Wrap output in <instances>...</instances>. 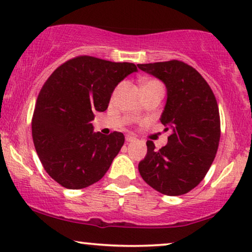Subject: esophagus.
<instances>
[{
  "label": "esophagus",
  "instance_id": "esophagus-1",
  "mask_svg": "<svg viewBox=\"0 0 252 252\" xmlns=\"http://www.w3.org/2000/svg\"><path fill=\"white\" fill-rule=\"evenodd\" d=\"M133 141H135V137L132 135H126V142H133Z\"/></svg>",
  "mask_w": 252,
  "mask_h": 252
}]
</instances>
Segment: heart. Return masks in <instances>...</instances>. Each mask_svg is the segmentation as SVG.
<instances>
[{"label":"heart","mask_w":252,"mask_h":252,"mask_svg":"<svg viewBox=\"0 0 252 252\" xmlns=\"http://www.w3.org/2000/svg\"><path fill=\"white\" fill-rule=\"evenodd\" d=\"M155 82H158V81H156V80H147V81H143L142 85H141V87H144V86H147V85L155 84Z\"/></svg>","instance_id":"obj_1"}]
</instances>
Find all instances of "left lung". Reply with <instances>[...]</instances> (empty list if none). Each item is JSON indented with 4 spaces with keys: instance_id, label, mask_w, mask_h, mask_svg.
Segmentation results:
<instances>
[{
    "instance_id": "8db88e82",
    "label": "left lung",
    "mask_w": 252,
    "mask_h": 252,
    "mask_svg": "<svg viewBox=\"0 0 252 252\" xmlns=\"http://www.w3.org/2000/svg\"><path fill=\"white\" fill-rule=\"evenodd\" d=\"M161 80L167 101L160 123L171 129L167 144L155 149L147 141V155L139 163L141 177L168 196L187 194L201 182L215 159L220 140V116L216 96L205 79L181 61L137 64Z\"/></svg>"
}]
</instances>
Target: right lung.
Returning <instances> with one entry per match:
<instances>
[{"label":"right lung","mask_w":252,"mask_h":252,"mask_svg":"<svg viewBox=\"0 0 252 252\" xmlns=\"http://www.w3.org/2000/svg\"><path fill=\"white\" fill-rule=\"evenodd\" d=\"M137 71L133 63L93 56L71 58L41 88L32 118V136L44 170L67 189L88 187L104 177L125 136L93 132L94 112L108 109L116 86Z\"/></svg>","instance_id":"right-lung-1"}]
</instances>
